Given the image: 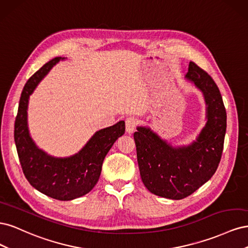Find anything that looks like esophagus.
Instances as JSON below:
<instances>
[{
    "label": "esophagus",
    "mask_w": 248,
    "mask_h": 248,
    "mask_svg": "<svg viewBox=\"0 0 248 248\" xmlns=\"http://www.w3.org/2000/svg\"><path fill=\"white\" fill-rule=\"evenodd\" d=\"M138 124V121L136 118L133 117H129L126 119L125 121V127H126V131L128 133H132L134 131V129H136V126Z\"/></svg>",
    "instance_id": "34e87169"
}]
</instances>
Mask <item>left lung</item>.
<instances>
[{"instance_id": "1", "label": "left lung", "mask_w": 248, "mask_h": 248, "mask_svg": "<svg viewBox=\"0 0 248 248\" xmlns=\"http://www.w3.org/2000/svg\"><path fill=\"white\" fill-rule=\"evenodd\" d=\"M186 78L201 90L207 106V123L197 140L172 147L142 126L133 134L142 183L150 192L170 200L190 196L211 179L221 158L227 129L226 108L213 78L193 62Z\"/></svg>"}]
</instances>
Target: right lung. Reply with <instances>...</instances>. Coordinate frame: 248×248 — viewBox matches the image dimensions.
I'll return each mask as SVG.
<instances>
[{
    "mask_svg": "<svg viewBox=\"0 0 248 248\" xmlns=\"http://www.w3.org/2000/svg\"><path fill=\"white\" fill-rule=\"evenodd\" d=\"M64 59L57 57L50 60L27 81L14 124V140L29 183L49 198L71 201L85 196L98 182L104 157L118 138L124 134L125 122L120 121L97 131L78 153L65 158L50 156L35 145L30 137L27 121L29 97L51 67Z\"/></svg>",
    "mask_w": 248,
    "mask_h": 248,
    "instance_id": "1",
    "label": "right lung"
}]
</instances>
